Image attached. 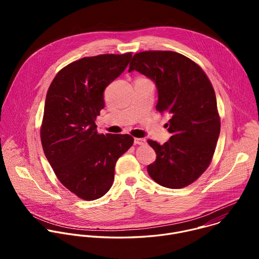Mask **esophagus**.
Returning a JSON list of instances; mask_svg holds the SVG:
<instances>
[{
  "instance_id": "1",
  "label": "esophagus",
  "mask_w": 259,
  "mask_h": 259,
  "mask_svg": "<svg viewBox=\"0 0 259 259\" xmlns=\"http://www.w3.org/2000/svg\"><path fill=\"white\" fill-rule=\"evenodd\" d=\"M134 143L138 145H144L146 144V140L144 138H134Z\"/></svg>"
}]
</instances>
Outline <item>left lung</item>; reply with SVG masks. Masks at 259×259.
<instances>
[{
	"label": "left lung",
	"mask_w": 259,
	"mask_h": 259,
	"mask_svg": "<svg viewBox=\"0 0 259 259\" xmlns=\"http://www.w3.org/2000/svg\"><path fill=\"white\" fill-rule=\"evenodd\" d=\"M132 70L156 84V108L170 117L165 125L170 139L164 144L147 141L157 154L147 172L162 187L186 188L210 165L220 133L212 84L196 62L173 51L136 53L129 64Z\"/></svg>",
	"instance_id": "obj_1"
}]
</instances>
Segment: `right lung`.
Instances as JSON below:
<instances>
[{
	"label": "right lung",
	"mask_w": 259,
	"mask_h": 259,
	"mask_svg": "<svg viewBox=\"0 0 259 259\" xmlns=\"http://www.w3.org/2000/svg\"><path fill=\"white\" fill-rule=\"evenodd\" d=\"M131 57L102 54L73 61L58 71L46 95L44 154L63 186L86 201L101 198L112 188L116 163L134 141L128 134H99L95 124L104 107L105 88Z\"/></svg>",
	"instance_id": "obj_1"
}]
</instances>
